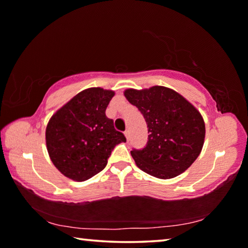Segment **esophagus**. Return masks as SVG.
Wrapping results in <instances>:
<instances>
[{
    "instance_id": "obj_1",
    "label": "esophagus",
    "mask_w": 248,
    "mask_h": 248,
    "mask_svg": "<svg viewBox=\"0 0 248 248\" xmlns=\"http://www.w3.org/2000/svg\"><path fill=\"white\" fill-rule=\"evenodd\" d=\"M124 136H125V138H127V140L130 139V131H129V130H125Z\"/></svg>"
}]
</instances>
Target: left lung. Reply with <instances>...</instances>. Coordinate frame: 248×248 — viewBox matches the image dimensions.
Wrapping results in <instances>:
<instances>
[{"label": "left lung", "mask_w": 248, "mask_h": 248, "mask_svg": "<svg viewBox=\"0 0 248 248\" xmlns=\"http://www.w3.org/2000/svg\"><path fill=\"white\" fill-rule=\"evenodd\" d=\"M124 94L143 115L150 133L145 148L131 151L137 166L159 179L184 173L203 146L205 125L198 109L165 86L128 89Z\"/></svg>", "instance_id": "obj_1"}]
</instances>
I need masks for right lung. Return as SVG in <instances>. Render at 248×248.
<instances>
[{"mask_svg":"<svg viewBox=\"0 0 248 248\" xmlns=\"http://www.w3.org/2000/svg\"><path fill=\"white\" fill-rule=\"evenodd\" d=\"M115 92L100 87L86 89L54 112L46 128L50 159L61 174L84 182L98 174L117 144L125 142L106 108Z\"/></svg>","mask_w":248,"mask_h":248,"instance_id":"obj_1","label":"right lung"}]
</instances>
